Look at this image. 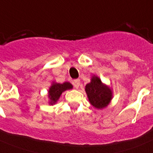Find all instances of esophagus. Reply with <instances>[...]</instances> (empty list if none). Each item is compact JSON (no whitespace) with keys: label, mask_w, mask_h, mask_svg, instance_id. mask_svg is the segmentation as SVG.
Listing matches in <instances>:
<instances>
[{"label":"esophagus","mask_w":153,"mask_h":153,"mask_svg":"<svg viewBox=\"0 0 153 153\" xmlns=\"http://www.w3.org/2000/svg\"><path fill=\"white\" fill-rule=\"evenodd\" d=\"M80 80L79 79H74V80H73V82H72V84H73V86L75 87V88H79V86H80Z\"/></svg>","instance_id":"1"}]
</instances>
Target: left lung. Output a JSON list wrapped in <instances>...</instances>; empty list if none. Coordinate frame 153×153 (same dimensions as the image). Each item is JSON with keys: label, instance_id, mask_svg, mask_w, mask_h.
I'll return each mask as SVG.
<instances>
[{"label": "left lung", "instance_id": "8db88e82", "mask_svg": "<svg viewBox=\"0 0 153 153\" xmlns=\"http://www.w3.org/2000/svg\"><path fill=\"white\" fill-rule=\"evenodd\" d=\"M86 92L91 105L97 109L107 106L112 98L111 90L96 76H94L91 82L86 86Z\"/></svg>", "mask_w": 153, "mask_h": 153}]
</instances>
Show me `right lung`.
Masks as SVG:
<instances>
[{"label": "right lung", "mask_w": 153, "mask_h": 153, "mask_svg": "<svg viewBox=\"0 0 153 153\" xmlns=\"http://www.w3.org/2000/svg\"><path fill=\"white\" fill-rule=\"evenodd\" d=\"M72 89V85L70 82H64V83H54L51 86V88L49 90V98L51 99L50 104H55L57 102L59 98L61 95V94L63 91Z\"/></svg>", "instance_id": "1"}]
</instances>
